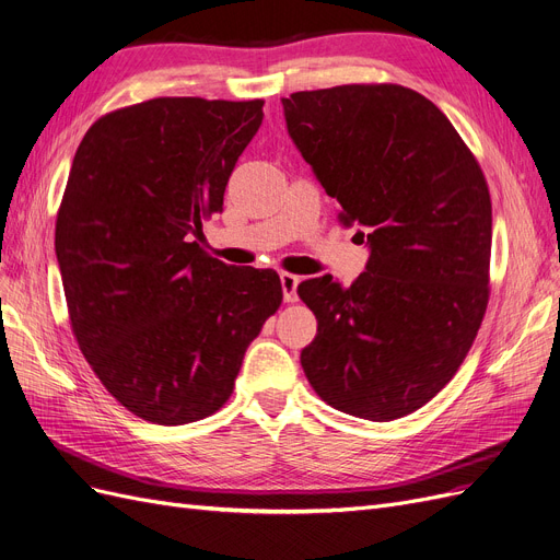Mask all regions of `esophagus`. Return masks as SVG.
<instances>
[{
    "label": "esophagus",
    "mask_w": 560,
    "mask_h": 560,
    "mask_svg": "<svg viewBox=\"0 0 560 560\" xmlns=\"http://www.w3.org/2000/svg\"><path fill=\"white\" fill-rule=\"evenodd\" d=\"M280 284H282V294L287 303H296L299 294H296V287H299V276L294 273H280Z\"/></svg>",
    "instance_id": "esophagus-1"
}]
</instances>
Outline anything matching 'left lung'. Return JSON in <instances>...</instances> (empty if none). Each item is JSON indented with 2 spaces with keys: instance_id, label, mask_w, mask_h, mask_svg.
Listing matches in <instances>:
<instances>
[{
  "instance_id": "obj_1",
  "label": "left lung",
  "mask_w": 560,
  "mask_h": 560,
  "mask_svg": "<svg viewBox=\"0 0 560 560\" xmlns=\"http://www.w3.org/2000/svg\"><path fill=\"white\" fill-rule=\"evenodd\" d=\"M287 130L370 259L349 287L299 284L317 338L301 351L332 409L386 422L451 382L489 301L491 199L448 117L401 84H342L282 98ZM361 236H365L361 232Z\"/></svg>"
}]
</instances>
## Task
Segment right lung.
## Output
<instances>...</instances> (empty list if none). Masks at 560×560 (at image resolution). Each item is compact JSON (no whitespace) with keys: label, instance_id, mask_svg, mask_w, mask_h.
<instances>
[{"label":"right lung","instance_id":"right-lung-1","mask_svg":"<svg viewBox=\"0 0 560 560\" xmlns=\"http://www.w3.org/2000/svg\"><path fill=\"white\" fill-rule=\"evenodd\" d=\"M264 101L165 96L112 109L82 138L57 211L71 328L121 407L155 424L215 413L282 303L278 273L192 241L222 213Z\"/></svg>","mask_w":560,"mask_h":560}]
</instances>
